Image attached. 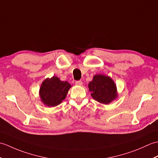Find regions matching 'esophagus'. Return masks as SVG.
I'll use <instances>...</instances> for the list:
<instances>
[{
    "instance_id": "1",
    "label": "esophagus",
    "mask_w": 158,
    "mask_h": 158,
    "mask_svg": "<svg viewBox=\"0 0 158 158\" xmlns=\"http://www.w3.org/2000/svg\"><path fill=\"white\" fill-rule=\"evenodd\" d=\"M76 85H79V86H81L83 85V82L81 81H77L75 82Z\"/></svg>"
}]
</instances>
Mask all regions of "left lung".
Returning a JSON list of instances; mask_svg holds the SVG:
<instances>
[{
  "label": "left lung",
  "mask_w": 158,
  "mask_h": 158,
  "mask_svg": "<svg viewBox=\"0 0 158 158\" xmlns=\"http://www.w3.org/2000/svg\"><path fill=\"white\" fill-rule=\"evenodd\" d=\"M92 98L100 103L107 105L117 97V87L113 79L108 76L96 75L88 84Z\"/></svg>",
  "instance_id": "left-lung-1"
}]
</instances>
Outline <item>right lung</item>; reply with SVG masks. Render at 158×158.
Segmentation results:
<instances>
[{
    "label": "right lung",
    "instance_id": "right-lung-1",
    "mask_svg": "<svg viewBox=\"0 0 158 158\" xmlns=\"http://www.w3.org/2000/svg\"><path fill=\"white\" fill-rule=\"evenodd\" d=\"M71 85L67 81H62L58 77L53 76L47 78L42 83L39 90L41 101L48 106H56L60 105L66 97Z\"/></svg>",
    "mask_w": 158,
    "mask_h": 158
}]
</instances>
